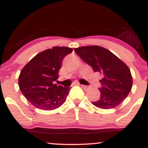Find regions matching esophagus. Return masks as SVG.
Here are the masks:
<instances>
[{
    "label": "esophagus",
    "mask_w": 148,
    "mask_h": 148,
    "mask_svg": "<svg viewBox=\"0 0 148 148\" xmlns=\"http://www.w3.org/2000/svg\"><path fill=\"white\" fill-rule=\"evenodd\" d=\"M79 85L80 86H81V87H82L83 88H84V89H87L88 88V86H84V85H81V84H79Z\"/></svg>",
    "instance_id": "1"
}]
</instances>
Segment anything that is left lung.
<instances>
[{
  "instance_id": "left-lung-1",
  "label": "left lung",
  "mask_w": 148,
  "mask_h": 148,
  "mask_svg": "<svg viewBox=\"0 0 148 148\" xmlns=\"http://www.w3.org/2000/svg\"><path fill=\"white\" fill-rule=\"evenodd\" d=\"M79 56L95 72L102 74L99 88L100 98L92 101L102 109H110L120 105L128 96L132 87L130 69L113 53L99 46L81 47L74 49Z\"/></svg>"
}]
</instances>
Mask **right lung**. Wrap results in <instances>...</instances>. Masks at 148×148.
Returning a JSON list of instances; mask_svg holds the SVG:
<instances>
[{"mask_svg":"<svg viewBox=\"0 0 148 148\" xmlns=\"http://www.w3.org/2000/svg\"><path fill=\"white\" fill-rule=\"evenodd\" d=\"M72 49L54 47L37 54L24 66L18 76L20 90L34 106L51 111L63 104L70 88L53 84L64 58Z\"/></svg>","mask_w":148,"mask_h":148,"instance_id":"1","label":"right lung"}]
</instances>
